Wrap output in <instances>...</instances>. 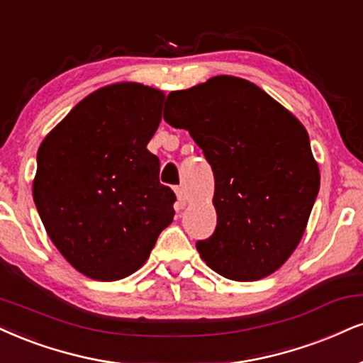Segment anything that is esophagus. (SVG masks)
I'll use <instances>...</instances> for the list:
<instances>
[{"label":"esophagus","instance_id":"1","mask_svg":"<svg viewBox=\"0 0 363 363\" xmlns=\"http://www.w3.org/2000/svg\"><path fill=\"white\" fill-rule=\"evenodd\" d=\"M176 194H177V201H179V204H181V208L186 206V193H184V189H182V187H176Z\"/></svg>","mask_w":363,"mask_h":363}]
</instances>
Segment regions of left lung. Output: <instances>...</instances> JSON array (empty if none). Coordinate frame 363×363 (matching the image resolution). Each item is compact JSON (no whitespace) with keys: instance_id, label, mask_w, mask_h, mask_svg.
Instances as JSON below:
<instances>
[{"instance_id":"obj_1","label":"left lung","mask_w":363,"mask_h":363,"mask_svg":"<svg viewBox=\"0 0 363 363\" xmlns=\"http://www.w3.org/2000/svg\"><path fill=\"white\" fill-rule=\"evenodd\" d=\"M164 120L189 132L215 176L216 228L196 243L201 259L231 281L276 272L303 238L320 191L306 128L233 76L172 91Z\"/></svg>"}]
</instances>
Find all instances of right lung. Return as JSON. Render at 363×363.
<instances>
[{"instance_id": "add662e5", "label": "right lung", "mask_w": 363, "mask_h": 363, "mask_svg": "<svg viewBox=\"0 0 363 363\" xmlns=\"http://www.w3.org/2000/svg\"><path fill=\"white\" fill-rule=\"evenodd\" d=\"M164 93L137 82L101 87L72 108L37 154L33 201L74 269L118 281L145 264L172 223L176 194L147 150Z\"/></svg>"}]
</instances>
